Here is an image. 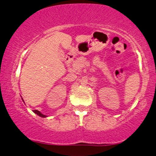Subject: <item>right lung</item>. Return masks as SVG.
<instances>
[{
	"instance_id": "add662e5",
	"label": "right lung",
	"mask_w": 156,
	"mask_h": 156,
	"mask_svg": "<svg viewBox=\"0 0 156 156\" xmlns=\"http://www.w3.org/2000/svg\"><path fill=\"white\" fill-rule=\"evenodd\" d=\"M23 102H24V101H23ZM33 112H34L35 114H37V115H39V117H46V116H45V115H44V114H42V113H41L40 112H39L38 110H34Z\"/></svg>"
}]
</instances>
